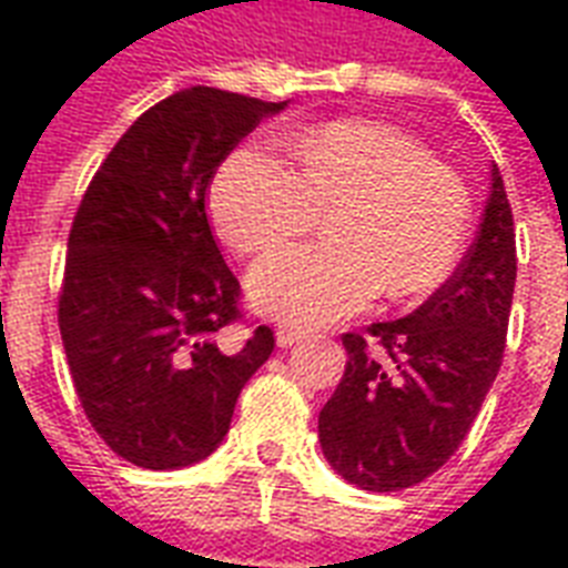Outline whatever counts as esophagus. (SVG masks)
<instances>
[{
  "label": "esophagus",
  "mask_w": 568,
  "mask_h": 568,
  "mask_svg": "<svg viewBox=\"0 0 568 568\" xmlns=\"http://www.w3.org/2000/svg\"><path fill=\"white\" fill-rule=\"evenodd\" d=\"M303 338H310V333H306V329H297V327L276 329V345L280 347H292V345H297V342H303Z\"/></svg>",
  "instance_id": "obj_1"
}]
</instances>
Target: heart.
I'll return each instance as SVG.
<instances>
[{
	"label": "heart",
	"mask_w": 568,
	"mask_h": 568,
	"mask_svg": "<svg viewBox=\"0 0 568 568\" xmlns=\"http://www.w3.org/2000/svg\"><path fill=\"white\" fill-rule=\"evenodd\" d=\"M292 162L241 146L209 191L239 256H262L329 212L324 247H288L250 274V297L285 324L347 318L386 292L418 297L445 283L471 230V196L448 164L374 120H336L288 138Z\"/></svg>",
	"instance_id": "b5f03b06"
}]
</instances>
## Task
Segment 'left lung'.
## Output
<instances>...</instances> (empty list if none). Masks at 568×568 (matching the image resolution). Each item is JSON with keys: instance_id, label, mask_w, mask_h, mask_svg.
Wrapping results in <instances>:
<instances>
[{"instance_id": "8db88e82", "label": "left lung", "mask_w": 568, "mask_h": 568, "mask_svg": "<svg viewBox=\"0 0 568 568\" xmlns=\"http://www.w3.org/2000/svg\"><path fill=\"white\" fill-rule=\"evenodd\" d=\"M516 226L498 168L475 244L406 318L345 333V377L318 415L324 457L372 493L439 471L471 430L507 347Z\"/></svg>"}]
</instances>
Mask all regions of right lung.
<instances>
[{
	"label": "right lung",
	"instance_id": "obj_1",
	"mask_svg": "<svg viewBox=\"0 0 568 568\" xmlns=\"http://www.w3.org/2000/svg\"><path fill=\"white\" fill-rule=\"evenodd\" d=\"M280 109L203 84L173 93L126 129L75 209L58 292L67 365L93 430L141 468L209 457L276 345L265 324L241 347L221 345L247 318L205 191Z\"/></svg>",
	"mask_w": 568,
	"mask_h": 568
}]
</instances>
